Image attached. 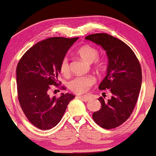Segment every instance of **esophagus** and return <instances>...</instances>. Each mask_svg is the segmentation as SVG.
<instances>
[{
    "mask_svg": "<svg viewBox=\"0 0 156 156\" xmlns=\"http://www.w3.org/2000/svg\"><path fill=\"white\" fill-rule=\"evenodd\" d=\"M78 98H80V99H82V101H84L85 102L89 101V98L88 97H84V96H79Z\"/></svg>",
    "mask_w": 156,
    "mask_h": 156,
    "instance_id": "34e87169",
    "label": "esophagus"
}]
</instances>
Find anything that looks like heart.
<instances>
[{
    "label": "heart",
    "mask_w": 156,
    "mask_h": 156,
    "mask_svg": "<svg viewBox=\"0 0 156 156\" xmlns=\"http://www.w3.org/2000/svg\"><path fill=\"white\" fill-rule=\"evenodd\" d=\"M76 54L82 60L88 63L94 62V66L97 69H100L101 63L97 59L99 55V51L94 47L89 44H84L76 51ZM60 72L64 75H68L70 72L69 60L64 58L60 64ZM95 80L92 76H79L68 83V87L72 92L81 94L86 93L90 87L94 84Z\"/></svg>",
    "instance_id": "1"
}]
</instances>
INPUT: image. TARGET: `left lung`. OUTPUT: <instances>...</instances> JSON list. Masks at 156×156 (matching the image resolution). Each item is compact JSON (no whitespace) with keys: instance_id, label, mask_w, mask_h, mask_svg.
<instances>
[{"instance_id":"1","label":"left lung","mask_w":156,"mask_h":156,"mask_svg":"<svg viewBox=\"0 0 156 156\" xmlns=\"http://www.w3.org/2000/svg\"><path fill=\"white\" fill-rule=\"evenodd\" d=\"M85 39L106 51V75L99 89L112 93L107 100L104 94L99 98L101 107L94 113L93 119L104 129H114L124 123L134 109L141 87V67L133 51L121 40L106 33L92 34Z\"/></svg>"}]
</instances>
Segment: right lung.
Returning a JSON list of instances; mask_svg holds the SVG:
<instances>
[{
    "label": "right lung",
    "mask_w": 156,
    "mask_h": 156,
    "mask_svg": "<svg viewBox=\"0 0 156 156\" xmlns=\"http://www.w3.org/2000/svg\"><path fill=\"white\" fill-rule=\"evenodd\" d=\"M78 37H50L37 42L23 55L16 69L18 101L25 116L41 130L55 127L61 121L74 96L61 93L50 97V85L57 86L60 64ZM65 89V87H62Z\"/></svg>",
    "instance_id": "1"
}]
</instances>
